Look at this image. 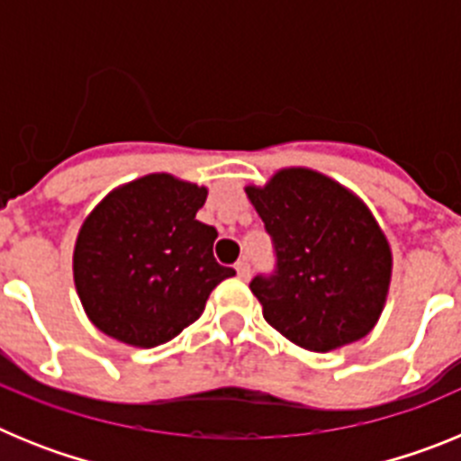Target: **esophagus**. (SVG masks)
Listing matches in <instances>:
<instances>
[{
    "instance_id": "esophagus-1",
    "label": "esophagus",
    "mask_w": 461,
    "mask_h": 461,
    "mask_svg": "<svg viewBox=\"0 0 461 461\" xmlns=\"http://www.w3.org/2000/svg\"><path fill=\"white\" fill-rule=\"evenodd\" d=\"M235 270H238V276L240 279H249L251 275V266H249V260H238V266H235Z\"/></svg>"
}]
</instances>
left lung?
I'll list each match as a JSON object with an SVG mask.
<instances>
[{
	"label": "left lung",
	"instance_id": "left-lung-1",
	"mask_svg": "<svg viewBox=\"0 0 461 461\" xmlns=\"http://www.w3.org/2000/svg\"><path fill=\"white\" fill-rule=\"evenodd\" d=\"M244 194L276 251V275L251 281L263 319L313 353L369 335L388 300L393 249L367 203L307 166L279 168Z\"/></svg>",
	"mask_w": 461,
	"mask_h": 461
}]
</instances>
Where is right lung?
Masks as SVG:
<instances>
[{
  "label": "right lung",
  "mask_w": 461,
  "mask_h": 461,
  "mask_svg": "<svg viewBox=\"0 0 461 461\" xmlns=\"http://www.w3.org/2000/svg\"><path fill=\"white\" fill-rule=\"evenodd\" d=\"M207 198L170 173L115 186L85 217L73 244V284L104 335L154 348L201 319L233 267L214 260V226L195 219Z\"/></svg>",
  "instance_id": "right-lung-1"
}]
</instances>
